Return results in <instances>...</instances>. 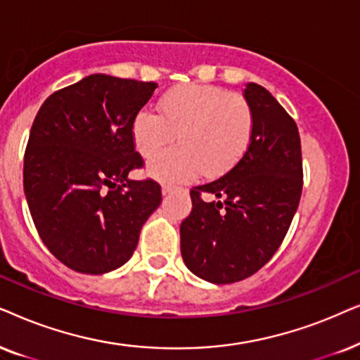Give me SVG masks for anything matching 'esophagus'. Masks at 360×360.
Masks as SVG:
<instances>
[{"mask_svg":"<svg viewBox=\"0 0 360 360\" xmlns=\"http://www.w3.org/2000/svg\"><path fill=\"white\" fill-rule=\"evenodd\" d=\"M171 191H172V188H171V186H162V188H161V193H162V195H167V194H171Z\"/></svg>","mask_w":360,"mask_h":360,"instance_id":"esophagus-1","label":"esophagus"}]
</instances>
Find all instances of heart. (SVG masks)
Instances as JSON below:
<instances>
[{"mask_svg": "<svg viewBox=\"0 0 360 360\" xmlns=\"http://www.w3.org/2000/svg\"><path fill=\"white\" fill-rule=\"evenodd\" d=\"M160 108L161 115L151 110L136 115L133 141L141 156L153 158L177 138L179 146L148 167L162 183H181L200 169L210 177L224 174L250 143L253 112L242 94L215 85H177L162 95Z\"/></svg>", "mask_w": 360, "mask_h": 360, "instance_id": "heart-1", "label": "heart"}]
</instances>
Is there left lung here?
Wrapping results in <instances>:
<instances>
[{
    "instance_id": "obj_1",
    "label": "left lung",
    "mask_w": 360,
    "mask_h": 360,
    "mask_svg": "<svg viewBox=\"0 0 360 360\" xmlns=\"http://www.w3.org/2000/svg\"><path fill=\"white\" fill-rule=\"evenodd\" d=\"M243 97L253 112L250 143L232 169L191 189L193 210L181 224L186 266L215 285L245 280L275 255L303 189L295 120L262 85L247 84Z\"/></svg>"
}]
</instances>
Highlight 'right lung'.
<instances>
[{
  "label": "right lung",
  "instance_id": "add662e5",
  "mask_svg": "<svg viewBox=\"0 0 360 360\" xmlns=\"http://www.w3.org/2000/svg\"><path fill=\"white\" fill-rule=\"evenodd\" d=\"M158 84L94 74L46 98L24 153V194L57 260L89 275L130 260L161 186L131 181L143 167L133 122Z\"/></svg>",
  "mask_w": 360,
  "mask_h": 360
}]
</instances>
